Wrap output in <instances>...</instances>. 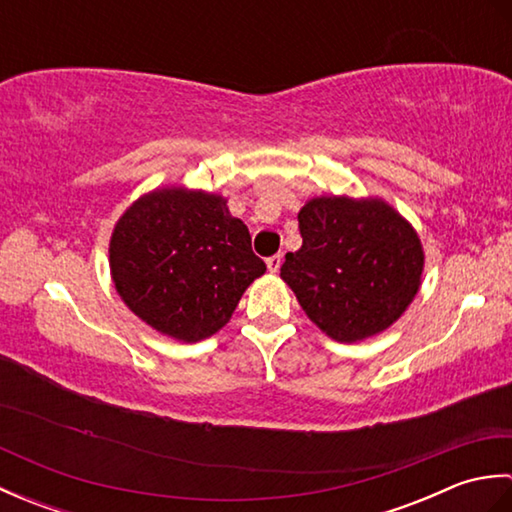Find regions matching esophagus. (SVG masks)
<instances>
[{
    "instance_id": "1",
    "label": "esophagus",
    "mask_w": 512,
    "mask_h": 512,
    "mask_svg": "<svg viewBox=\"0 0 512 512\" xmlns=\"http://www.w3.org/2000/svg\"><path fill=\"white\" fill-rule=\"evenodd\" d=\"M281 262H284V255H273V257H268V259H266V266H268L270 273H279Z\"/></svg>"
}]
</instances>
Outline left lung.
I'll use <instances>...</instances> for the list:
<instances>
[{"label":"left lung","instance_id":"obj_1","mask_svg":"<svg viewBox=\"0 0 512 512\" xmlns=\"http://www.w3.org/2000/svg\"><path fill=\"white\" fill-rule=\"evenodd\" d=\"M303 244L281 279L317 328L339 343L394 325L418 295L424 250L416 228L383 198L317 195L299 211Z\"/></svg>","mask_w":512,"mask_h":512}]
</instances>
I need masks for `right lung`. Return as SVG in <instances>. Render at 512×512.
Wrapping results in <instances>:
<instances>
[{
    "instance_id": "right-lung-1",
    "label": "right lung",
    "mask_w": 512,
    "mask_h": 512,
    "mask_svg": "<svg viewBox=\"0 0 512 512\" xmlns=\"http://www.w3.org/2000/svg\"><path fill=\"white\" fill-rule=\"evenodd\" d=\"M264 273L226 198L182 184L140 195L110 237L118 297L149 328L182 343L220 332Z\"/></svg>"
}]
</instances>
